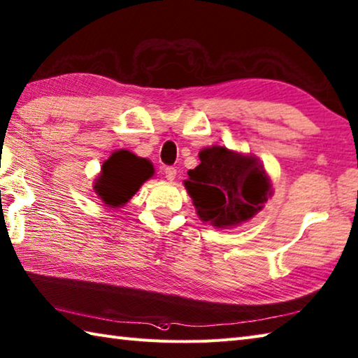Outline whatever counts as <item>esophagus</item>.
Here are the masks:
<instances>
[{
    "label": "esophagus",
    "instance_id": "esophagus-1",
    "mask_svg": "<svg viewBox=\"0 0 358 358\" xmlns=\"http://www.w3.org/2000/svg\"><path fill=\"white\" fill-rule=\"evenodd\" d=\"M164 175H166L167 180L173 181L175 177H177V169H175V167H166V169H164Z\"/></svg>",
    "mask_w": 358,
    "mask_h": 358
}]
</instances>
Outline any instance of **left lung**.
I'll use <instances>...</instances> for the list:
<instances>
[{
	"mask_svg": "<svg viewBox=\"0 0 358 358\" xmlns=\"http://www.w3.org/2000/svg\"><path fill=\"white\" fill-rule=\"evenodd\" d=\"M200 164L183 181L201 222L219 229L236 228L261 213L273 195L271 180L255 155L225 145L205 147Z\"/></svg>",
	"mask_w": 358,
	"mask_h": 358,
	"instance_id": "obj_1",
	"label": "left lung"
}]
</instances>
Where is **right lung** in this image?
Here are the masks:
<instances>
[{
    "label": "right lung",
    "instance_id": "obj_1",
    "mask_svg": "<svg viewBox=\"0 0 358 358\" xmlns=\"http://www.w3.org/2000/svg\"><path fill=\"white\" fill-rule=\"evenodd\" d=\"M153 173L155 169L149 159L121 149L103 161L93 189L105 205L121 208L130 201L147 180L153 177Z\"/></svg>",
    "mask_w": 358,
    "mask_h": 358
}]
</instances>
